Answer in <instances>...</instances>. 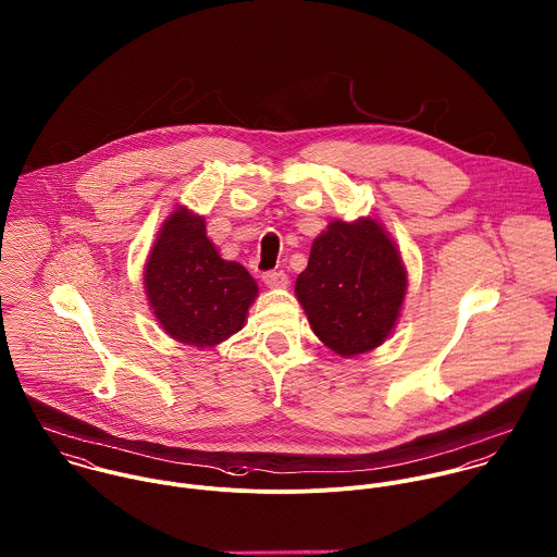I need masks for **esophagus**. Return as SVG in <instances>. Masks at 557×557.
<instances>
[{"instance_id": "1", "label": "esophagus", "mask_w": 557, "mask_h": 557, "mask_svg": "<svg viewBox=\"0 0 557 557\" xmlns=\"http://www.w3.org/2000/svg\"><path fill=\"white\" fill-rule=\"evenodd\" d=\"M262 282L269 286V288H286L288 286V275L284 271H267L262 275Z\"/></svg>"}]
</instances>
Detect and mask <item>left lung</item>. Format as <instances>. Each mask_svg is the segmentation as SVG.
<instances>
[{
  "label": "left lung",
  "mask_w": 557,
  "mask_h": 557,
  "mask_svg": "<svg viewBox=\"0 0 557 557\" xmlns=\"http://www.w3.org/2000/svg\"><path fill=\"white\" fill-rule=\"evenodd\" d=\"M406 288L395 240L369 216L332 221L314 238L308 267L295 282L312 332L343 358L367 354L391 336Z\"/></svg>",
  "instance_id": "obj_1"
}]
</instances>
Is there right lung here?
<instances>
[{"instance_id": "add662e5", "label": "right lung", "mask_w": 557, "mask_h": 557, "mask_svg": "<svg viewBox=\"0 0 557 557\" xmlns=\"http://www.w3.org/2000/svg\"><path fill=\"white\" fill-rule=\"evenodd\" d=\"M145 295L171 338L203 349L243 330L258 284L243 264L219 256L203 216L175 208L149 251Z\"/></svg>"}]
</instances>
